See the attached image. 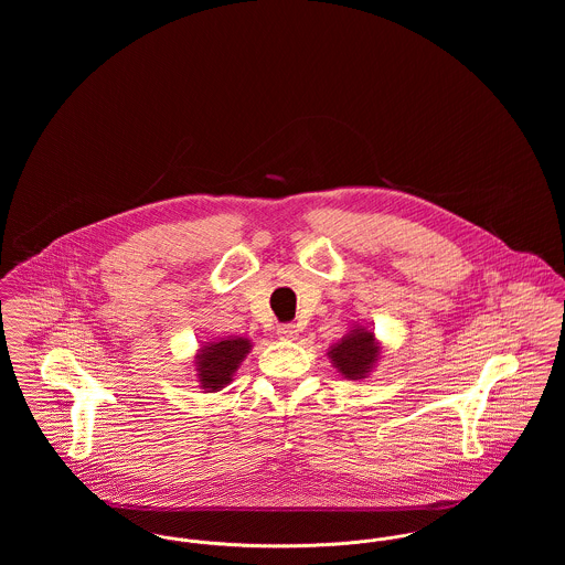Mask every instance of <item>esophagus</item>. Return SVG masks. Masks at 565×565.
Segmentation results:
<instances>
[{
  "mask_svg": "<svg viewBox=\"0 0 565 565\" xmlns=\"http://www.w3.org/2000/svg\"><path fill=\"white\" fill-rule=\"evenodd\" d=\"M278 334H280V339H298V326L296 323H282V326H278Z\"/></svg>",
  "mask_w": 565,
  "mask_h": 565,
  "instance_id": "1",
  "label": "esophagus"
}]
</instances>
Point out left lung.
<instances>
[{
    "mask_svg": "<svg viewBox=\"0 0 565 565\" xmlns=\"http://www.w3.org/2000/svg\"><path fill=\"white\" fill-rule=\"evenodd\" d=\"M381 343L367 326L354 323L352 330H348L341 341L332 343L328 350V359L337 372L348 381H363L370 376V372L376 367L381 359Z\"/></svg>",
    "mask_w": 565,
    "mask_h": 565,
    "instance_id": "8db88e82",
    "label": "left lung"
}]
</instances>
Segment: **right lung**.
Wrapping results in <instances>:
<instances>
[{"mask_svg":"<svg viewBox=\"0 0 565 565\" xmlns=\"http://www.w3.org/2000/svg\"><path fill=\"white\" fill-rule=\"evenodd\" d=\"M249 350L252 341L245 337H224L217 341H206L193 356L200 387L206 394H213L231 385Z\"/></svg>","mask_w":565,"mask_h":565,"instance_id":"right-lung-1","label":"right lung"}]
</instances>
